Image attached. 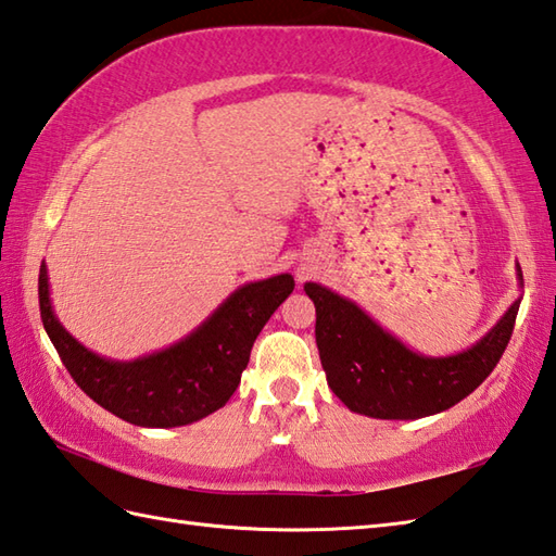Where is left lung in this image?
<instances>
[{
	"mask_svg": "<svg viewBox=\"0 0 556 556\" xmlns=\"http://www.w3.org/2000/svg\"><path fill=\"white\" fill-rule=\"evenodd\" d=\"M518 279L523 281L521 267ZM315 303V341L327 384L361 416L382 420H416L452 408L478 389L497 368L509 344L518 305L478 344L456 356H420L365 315L356 303L320 285L303 287Z\"/></svg>",
	"mask_w": 556,
	"mask_h": 556,
	"instance_id": "obj_1",
	"label": "left lung"
}]
</instances>
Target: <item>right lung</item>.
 Here are the masks:
<instances>
[{
	"instance_id": "add662e5",
	"label": "right lung",
	"mask_w": 556,
	"mask_h": 556,
	"mask_svg": "<svg viewBox=\"0 0 556 556\" xmlns=\"http://www.w3.org/2000/svg\"><path fill=\"white\" fill-rule=\"evenodd\" d=\"M291 291V275L251 281L174 346L119 363L78 344L56 320L45 263L38 279L45 332L74 382L104 410L140 428H179L227 404L241 382L260 329Z\"/></svg>"
}]
</instances>
